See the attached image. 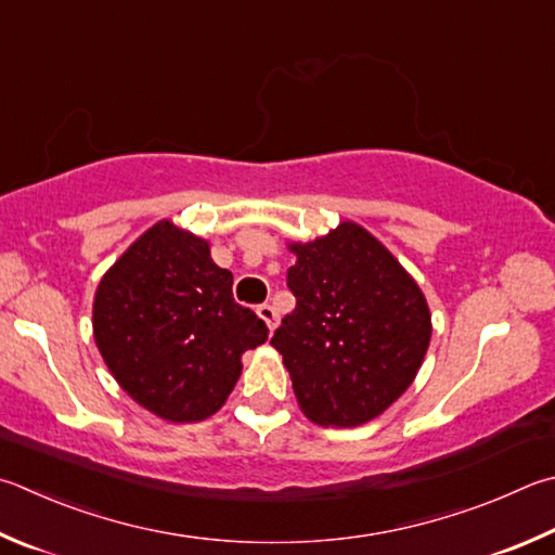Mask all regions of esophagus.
<instances>
[{"label":"esophagus","instance_id":"obj_1","mask_svg":"<svg viewBox=\"0 0 555 555\" xmlns=\"http://www.w3.org/2000/svg\"><path fill=\"white\" fill-rule=\"evenodd\" d=\"M257 315L267 322L269 330H276V325H279V312H276L274 306H269V304L257 306Z\"/></svg>","mask_w":555,"mask_h":555}]
</instances>
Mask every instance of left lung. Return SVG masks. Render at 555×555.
Instances as JSON below:
<instances>
[{
    "mask_svg": "<svg viewBox=\"0 0 555 555\" xmlns=\"http://www.w3.org/2000/svg\"><path fill=\"white\" fill-rule=\"evenodd\" d=\"M291 251L296 308L271 345L312 422L364 425L415 380L431 337L427 300L398 259L349 220Z\"/></svg>",
    "mask_w": 555,
    "mask_h": 555,
    "instance_id": "1",
    "label": "left lung"
}]
</instances>
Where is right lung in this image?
<instances>
[{"mask_svg":"<svg viewBox=\"0 0 555 555\" xmlns=\"http://www.w3.org/2000/svg\"><path fill=\"white\" fill-rule=\"evenodd\" d=\"M267 322L235 304L233 274L206 240L163 220L106 271L94 339L138 405L169 422L214 415L240 378V357L264 345Z\"/></svg>","mask_w":555,"mask_h":555,"instance_id":"1","label":"right lung"}]
</instances>
